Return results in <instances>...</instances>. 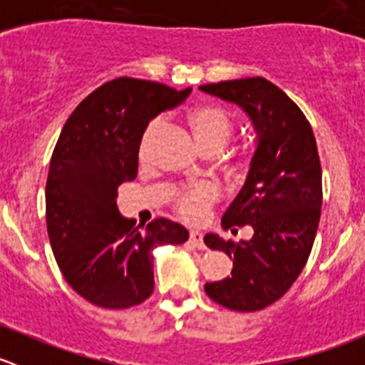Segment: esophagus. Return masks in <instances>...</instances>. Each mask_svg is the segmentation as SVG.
Instances as JSON below:
<instances>
[{
    "instance_id": "1",
    "label": "esophagus",
    "mask_w": 365,
    "mask_h": 365,
    "mask_svg": "<svg viewBox=\"0 0 365 365\" xmlns=\"http://www.w3.org/2000/svg\"><path fill=\"white\" fill-rule=\"evenodd\" d=\"M190 244H194L197 249H201V251L206 249L203 242V233H201V231H190Z\"/></svg>"
}]
</instances>
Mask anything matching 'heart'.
<instances>
[{"label":"heart","mask_w":365,"mask_h":365,"mask_svg":"<svg viewBox=\"0 0 365 365\" xmlns=\"http://www.w3.org/2000/svg\"><path fill=\"white\" fill-rule=\"evenodd\" d=\"M189 127L192 130L194 138L200 143L201 148L205 152L210 150H220L227 145L235 130V123L231 120L230 113L224 111L222 108L215 104H201L196 106L192 111L187 116ZM160 120L150 121L148 127L145 128L139 141V157L145 159L148 153L150 143H152L153 135H155L157 128H159ZM217 201V189L208 183H201V185L189 187V189L182 190L176 197V210L180 215L190 222H197L206 215L208 208L215 205Z\"/></svg>","instance_id":"obj_1"}]
</instances>
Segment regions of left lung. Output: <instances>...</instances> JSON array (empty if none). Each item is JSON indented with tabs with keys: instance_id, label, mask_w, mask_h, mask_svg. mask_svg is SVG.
<instances>
[{
	"instance_id": "obj_1",
	"label": "left lung",
	"mask_w": 365,
	"mask_h": 365,
	"mask_svg": "<svg viewBox=\"0 0 365 365\" xmlns=\"http://www.w3.org/2000/svg\"><path fill=\"white\" fill-rule=\"evenodd\" d=\"M200 90L237 104L256 130L247 178L222 215L224 230L251 226L254 235L240 244L206 235L205 244L226 252L233 270L231 277L206 282L205 292L233 311H259L292 288L314 244L323 196L318 146L300 108L264 77Z\"/></svg>"
}]
</instances>
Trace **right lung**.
<instances>
[{
  "label": "right lung",
  "mask_w": 365,
  "mask_h": 365,
  "mask_svg": "<svg viewBox=\"0 0 365 365\" xmlns=\"http://www.w3.org/2000/svg\"><path fill=\"white\" fill-rule=\"evenodd\" d=\"M153 81L118 77L88 95L61 130L46 185L51 247L65 281L90 304L127 309L153 293V249L189 240L178 222L143 227L118 212V187L138 176L150 121L185 101Z\"/></svg>",
  "instance_id": "right-lung-1"
}]
</instances>
